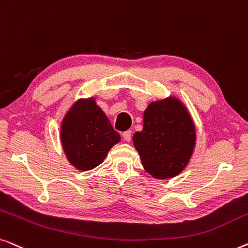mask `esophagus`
<instances>
[{
	"label": "esophagus",
	"mask_w": 248,
	"mask_h": 248,
	"mask_svg": "<svg viewBox=\"0 0 248 248\" xmlns=\"http://www.w3.org/2000/svg\"><path fill=\"white\" fill-rule=\"evenodd\" d=\"M123 139L124 141H130L131 140V130H127L123 134Z\"/></svg>",
	"instance_id": "1"
}]
</instances>
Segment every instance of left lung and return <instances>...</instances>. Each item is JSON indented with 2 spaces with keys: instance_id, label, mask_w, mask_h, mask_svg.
<instances>
[{
  "instance_id": "left-lung-1",
  "label": "left lung",
  "mask_w": 248,
  "mask_h": 248,
  "mask_svg": "<svg viewBox=\"0 0 248 248\" xmlns=\"http://www.w3.org/2000/svg\"><path fill=\"white\" fill-rule=\"evenodd\" d=\"M132 139L144 169L157 179H170L189 162L195 130L183 104L170 97L149 104L142 130L135 132Z\"/></svg>"
}]
</instances>
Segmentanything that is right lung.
<instances>
[{"mask_svg": "<svg viewBox=\"0 0 248 248\" xmlns=\"http://www.w3.org/2000/svg\"><path fill=\"white\" fill-rule=\"evenodd\" d=\"M62 148L71 164L81 170L100 165L108 152L120 140L95 100H81L66 114L62 124Z\"/></svg>", "mask_w": 248, "mask_h": 248, "instance_id": "add662e5", "label": "right lung"}]
</instances>
